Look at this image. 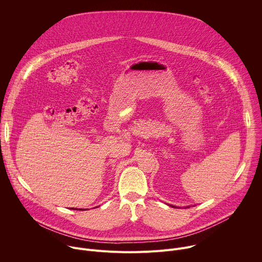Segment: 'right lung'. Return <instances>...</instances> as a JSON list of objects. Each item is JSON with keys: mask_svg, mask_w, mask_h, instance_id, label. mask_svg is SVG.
Segmentation results:
<instances>
[{"mask_svg": "<svg viewBox=\"0 0 262 262\" xmlns=\"http://www.w3.org/2000/svg\"><path fill=\"white\" fill-rule=\"evenodd\" d=\"M71 209H72V208H71ZM73 209H77V208H73Z\"/></svg>", "mask_w": 262, "mask_h": 262, "instance_id": "right-lung-1", "label": "right lung"}]
</instances>
